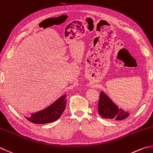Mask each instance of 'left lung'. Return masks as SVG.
<instances>
[{
  "label": "left lung",
  "mask_w": 153,
  "mask_h": 153,
  "mask_svg": "<svg viewBox=\"0 0 153 153\" xmlns=\"http://www.w3.org/2000/svg\"><path fill=\"white\" fill-rule=\"evenodd\" d=\"M98 111L103 118L114 119L117 121L123 120L129 115L128 111L119 108V107L103 91H101L100 95Z\"/></svg>",
  "instance_id": "8db88e82"
}]
</instances>
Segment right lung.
<instances>
[{
  "label": "right lung",
  "instance_id": "right-lung-1",
  "mask_svg": "<svg viewBox=\"0 0 153 153\" xmlns=\"http://www.w3.org/2000/svg\"><path fill=\"white\" fill-rule=\"evenodd\" d=\"M66 97V94L63 95L48 107L25 117L35 124H46L58 120L65 109Z\"/></svg>",
  "mask_w": 153,
  "mask_h": 153
}]
</instances>
